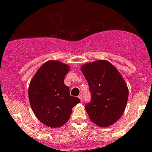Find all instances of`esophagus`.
<instances>
[{
	"mask_svg": "<svg viewBox=\"0 0 152 152\" xmlns=\"http://www.w3.org/2000/svg\"><path fill=\"white\" fill-rule=\"evenodd\" d=\"M78 98H79L80 100L82 102V100H83V96H82V94H79V96H78Z\"/></svg>",
	"mask_w": 152,
	"mask_h": 152,
	"instance_id": "obj_1",
	"label": "esophagus"
}]
</instances>
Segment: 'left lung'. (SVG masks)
Returning <instances> with one entry per match:
<instances>
[{"label":"left lung","instance_id":"obj_1","mask_svg":"<svg viewBox=\"0 0 152 152\" xmlns=\"http://www.w3.org/2000/svg\"><path fill=\"white\" fill-rule=\"evenodd\" d=\"M89 86L91 100L85 106L91 121L101 127L113 125L124 112L129 88L116 68L106 60L81 67Z\"/></svg>","mask_w":152,"mask_h":152}]
</instances>
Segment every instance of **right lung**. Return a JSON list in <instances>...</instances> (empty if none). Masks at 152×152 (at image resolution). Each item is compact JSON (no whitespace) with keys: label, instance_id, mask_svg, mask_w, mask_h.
<instances>
[{"label":"right lung","instance_id":"add662e5","mask_svg":"<svg viewBox=\"0 0 152 152\" xmlns=\"http://www.w3.org/2000/svg\"><path fill=\"white\" fill-rule=\"evenodd\" d=\"M70 66L59 61L45 62L33 77L28 87V99L35 116L45 126L58 128L70 118L72 108L81 102L71 96L64 78Z\"/></svg>","mask_w":152,"mask_h":152}]
</instances>
